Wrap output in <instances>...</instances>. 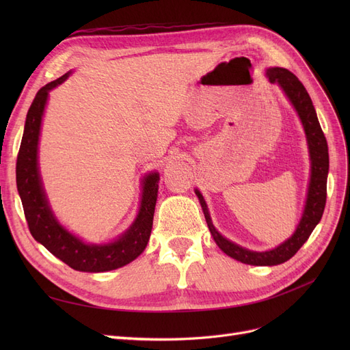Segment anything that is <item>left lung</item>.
I'll use <instances>...</instances> for the list:
<instances>
[{"mask_svg":"<svg viewBox=\"0 0 350 350\" xmlns=\"http://www.w3.org/2000/svg\"><path fill=\"white\" fill-rule=\"evenodd\" d=\"M266 76L269 77L270 83L279 84L280 89L284 92L286 98L292 103V107L295 108L302 122L304 131L306 135V143H308L311 161L308 193H306L302 217L292 237L283 241L280 245L274 247L273 250L269 251H251L248 248H243L238 245V243L232 242L221 234H219L217 229L213 226V221H211L203 194H201L197 188L194 189L196 196L200 200L201 208H203L210 234L217 243V247L224 251L226 256L235 258L243 264H250V266H278V264H282L292 258L306 242V239L310 238L314 228L320 224L327 198L328 147L319 118H317V112L314 109L310 94L304 88V84L298 80V77L289 70L271 67L266 71Z\"/></svg>","mask_w":350,"mask_h":350,"instance_id":"left-lung-1","label":"left lung"}]
</instances>
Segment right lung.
Returning <instances> with one entry per match:
<instances>
[{
    "label": "right lung",
    "mask_w": 350,
    "mask_h": 350,
    "mask_svg": "<svg viewBox=\"0 0 350 350\" xmlns=\"http://www.w3.org/2000/svg\"><path fill=\"white\" fill-rule=\"evenodd\" d=\"M71 71L42 88L27 111L22 144L17 156L16 181L22 198L29 230L51 254L77 271L102 273L120 269L135 260L147 247L153 226L159 189V172L142 179V200L137 217L124 234L112 242L88 243L62 226L51 208L42 184L38 163V147L42 118L49 92L70 77Z\"/></svg>",
    "instance_id": "obj_1"
}]
</instances>
